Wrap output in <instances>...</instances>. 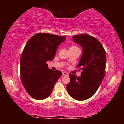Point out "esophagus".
<instances>
[{
	"label": "esophagus",
	"mask_w": 124,
	"mask_h": 124,
	"mask_svg": "<svg viewBox=\"0 0 124 124\" xmlns=\"http://www.w3.org/2000/svg\"><path fill=\"white\" fill-rule=\"evenodd\" d=\"M62 74H63V75H65V76H68V73H67L66 72H64V71H63V72H62Z\"/></svg>",
	"instance_id": "esophagus-1"
}]
</instances>
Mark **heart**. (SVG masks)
Returning <instances> with one entry per match:
<instances>
[{"instance_id": "b5f03b06", "label": "heart", "mask_w": 124, "mask_h": 124, "mask_svg": "<svg viewBox=\"0 0 124 124\" xmlns=\"http://www.w3.org/2000/svg\"><path fill=\"white\" fill-rule=\"evenodd\" d=\"M77 46H72L70 47H76Z\"/></svg>"}]
</instances>
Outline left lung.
Wrapping results in <instances>:
<instances>
[{
    "label": "left lung",
    "mask_w": 124,
    "mask_h": 124,
    "mask_svg": "<svg viewBox=\"0 0 124 124\" xmlns=\"http://www.w3.org/2000/svg\"><path fill=\"white\" fill-rule=\"evenodd\" d=\"M73 40L83 48V54L77 66L82 72L78 77L70 73V81L66 88L72 98L84 101L96 93L104 78L106 53L100 41L90 35H74Z\"/></svg>",
    "instance_id": "obj_1"
}]
</instances>
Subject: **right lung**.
<instances>
[{"mask_svg":"<svg viewBox=\"0 0 124 124\" xmlns=\"http://www.w3.org/2000/svg\"><path fill=\"white\" fill-rule=\"evenodd\" d=\"M65 39V36L39 33L25 45L20 59L21 80L27 93L34 99L44 100L51 95L62 75L60 70L48 68L46 62L54 57L58 46Z\"/></svg>","mask_w":124,"mask_h":124,"instance_id":"add662e5","label":"right lung"}]
</instances>
